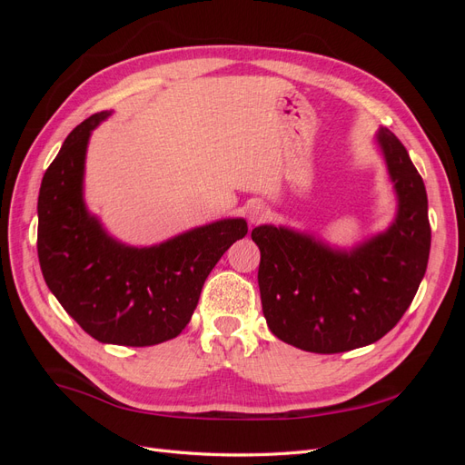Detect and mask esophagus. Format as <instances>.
Returning <instances> with one entry per match:
<instances>
[{
  "mask_svg": "<svg viewBox=\"0 0 465 465\" xmlns=\"http://www.w3.org/2000/svg\"><path fill=\"white\" fill-rule=\"evenodd\" d=\"M267 217V207L263 203H254L248 207V219L252 224L262 223Z\"/></svg>",
  "mask_w": 465,
  "mask_h": 465,
  "instance_id": "1",
  "label": "esophagus"
}]
</instances>
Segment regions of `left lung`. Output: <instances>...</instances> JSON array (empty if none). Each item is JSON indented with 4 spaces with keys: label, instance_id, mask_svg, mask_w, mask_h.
<instances>
[{
    "label": "left lung",
    "instance_id": "8db88e82",
    "mask_svg": "<svg viewBox=\"0 0 465 465\" xmlns=\"http://www.w3.org/2000/svg\"><path fill=\"white\" fill-rule=\"evenodd\" d=\"M400 198L398 219L351 254L272 224L252 231L267 326L292 347L343 353L384 337L410 308L430 250L427 190L400 139L378 134Z\"/></svg>",
    "mask_w": 465,
    "mask_h": 465
}]
</instances>
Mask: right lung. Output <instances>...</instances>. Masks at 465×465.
I'll return each mask as SVG.
<instances>
[{"label": "right lung", "instance_id": "1", "mask_svg": "<svg viewBox=\"0 0 465 465\" xmlns=\"http://www.w3.org/2000/svg\"><path fill=\"white\" fill-rule=\"evenodd\" d=\"M96 112L65 137L38 193V262L54 297L101 343L147 347L186 328L207 275L238 238L244 219H224L153 248L118 244L83 203L81 182Z\"/></svg>", "mask_w": 465, "mask_h": 465}]
</instances>
